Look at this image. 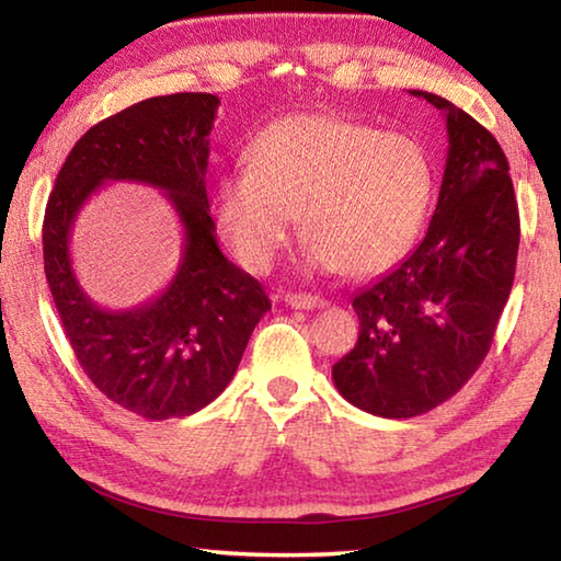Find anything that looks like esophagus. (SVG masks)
<instances>
[{
  "label": "esophagus",
  "mask_w": 561,
  "mask_h": 561,
  "mask_svg": "<svg viewBox=\"0 0 561 561\" xmlns=\"http://www.w3.org/2000/svg\"><path fill=\"white\" fill-rule=\"evenodd\" d=\"M284 301H287L291 309H324V307H329L327 299L314 297V294H287Z\"/></svg>",
  "instance_id": "esophagus-1"
}]
</instances>
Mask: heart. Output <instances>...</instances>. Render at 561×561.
<instances>
[{
	"instance_id": "1",
	"label": "heart",
	"mask_w": 561,
	"mask_h": 561,
	"mask_svg": "<svg viewBox=\"0 0 561 561\" xmlns=\"http://www.w3.org/2000/svg\"><path fill=\"white\" fill-rule=\"evenodd\" d=\"M433 201L428 150L408 133L301 113L260 133L215 185V217L247 270L267 272L301 217L317 272L368 277L415 244Z\"/></svg>"
}]
</instances>
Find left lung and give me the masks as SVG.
<instances>
[{
    "instance_id": "8db88e82",
    "label": "left lung",
    "mask_w": 561,
    "mask_h": 561,
    "mask_svg": "<svg viewBox=\"0 0 561 561\" xmlns=\"http://www.w3.org/2000/svg\"><path fill=\"white\" fill-rule=\"evenodd\" d=\"M445 113L448 158L423 242L354 297L358 341L331 368L351 405L413 417L448 401L488 356L515 282L519 213L507 158L455 103L411 91Z\"/></svg>"
}]
</instances>
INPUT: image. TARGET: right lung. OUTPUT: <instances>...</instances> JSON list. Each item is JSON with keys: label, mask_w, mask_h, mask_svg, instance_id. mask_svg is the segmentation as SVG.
Masks as SVG:
<instances>
[{"label": "right lung", "mask_w": 561, "mask_h": 561, "mask_svg": "<svg viewBox=\"0 0 561 561\" xmlns=\"http://www.w3.org/2000/svg\"><path fill=\"white\" fill-rule=\"evenodd\" d=\"M217 106L213 93H173L96 123L71 148L46 203L44 272L66 339L93 386L148 421L213 403L272 309L262 284L217 247L205 190ZM118 179L163 188L186 237L176 277L156 300L108 312L75 279L68 244L80 207Z\"/></svg>", "instance_id": "right-lung-1"}]
</instances>
